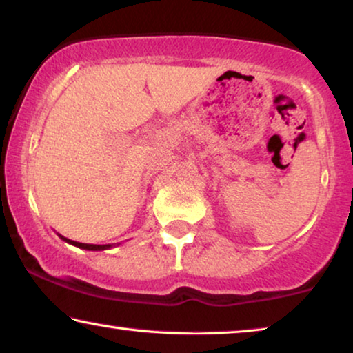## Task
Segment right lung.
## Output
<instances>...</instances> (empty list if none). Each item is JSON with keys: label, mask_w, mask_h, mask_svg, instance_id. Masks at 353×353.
Returning a JSON list of instances; mask_svg holds the SVG:
<instances>
[{"label": "right lung", "mask_w": 353, "mask_h": 353, "mask_svg": "<svg viewBox=\"0 0 353 353\" xmlns=\"http://www.w3.org/2000/svg\"><path fill=\"white\" fill-rule=\"evenodd\" d=\"M61 239H63L64 242L70 243V245L74 247H79V248H83V250H93V252H98V250H108V248H111L112 245L111 243H106V245H95V243H82V242H74L70 241V239H65L63 236H59Z\"/></svg>", "instance_id": "add662e5"}]
</instances>
